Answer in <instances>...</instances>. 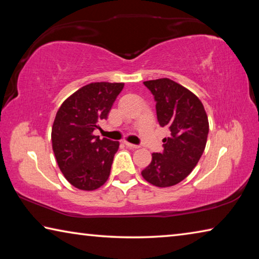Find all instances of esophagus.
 I'll list each match as a JSON object with an SVG mask.
<instances>
[{"mask_svg": "<svg viewBox=\"0 0 259 259\" xmlns=\"http://www.w3.org/2000/svg\"><path fill=\"white\" fill-rule=\"evenodd\" d=\"M124 145L126 147H129V148H134V150H137V148H139L138 145H135V144H131V143H128V142H124Z\"/></svg>", "mask_w": 259, "mask_h": 259, "instance_id": "34e87169", "label": "esophagus"}]
</instances>
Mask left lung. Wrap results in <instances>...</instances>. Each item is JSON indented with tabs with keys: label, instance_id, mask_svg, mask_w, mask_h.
Here are the masks:
<instances>
[{
	"label": "left lung",
	"instance_id": "obj_1",
	"mask_svg": "<svg viewBox=\"0 0 259 259\" xmlns=\"http://www.w3.org/2000/svg\"><path fill=\"white\" fill-rule=\"evenodd\" d=\"M144 84L154 96L159 124L170 134L163 139V152L153 153L142 176L157 187L174 186L192 172L202 155L209 133L207 113L194 94L170 78Z\"/></svg>",
	"mask_w": 259,
	"mask_h": 259
}]
</instances>
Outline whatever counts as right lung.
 Wrapping results in <instances>:
<instances>
[{
	"mask_svg": "<svg viewBox=\"0 0 259 259\" xmlns=\"http://www.w3.org/2000/svg\"><path fill=\"white\" fill-rule=\"evenodd\" d=\"M123 87L124 83H90L69 96L56 114L52 150L60 171L78 190H97L109 177L120 143L99 139L94 130L100 120L107 119Z\"/></svg>",
	"mask_w": 259,
	"mask_h": 259,
	"instance_id": "add662e5",
	"label": "right lung"
}]
</instances>
